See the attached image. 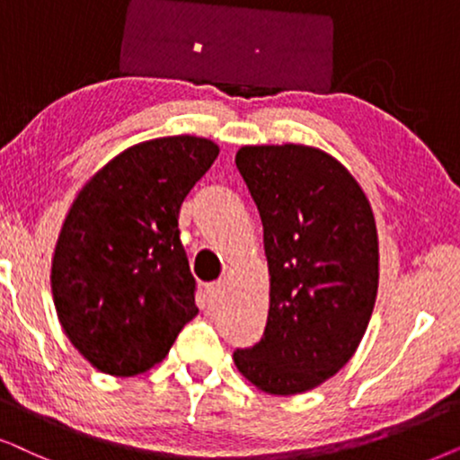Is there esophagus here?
<instances>
[{"label": "esophagus", "mask_w": 460, "mask_h": 460, "mask_svg": "<svg viewBox=\"0 0 460 460\" xmlns=\"http://www.w3.org/2000/svg\"><path fill=\"white\" fill-rule=\"evenodd\" d=\"M206 294L210 298V303H217L225 296V281H212L206 286Z\"/></svg>", "instance_id": "34e87169"}]
</instances>
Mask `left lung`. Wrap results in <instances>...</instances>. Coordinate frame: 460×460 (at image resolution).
<instances>
[{
    "instance_id": "obj_1",
    "label": "left lung",
    "mask_w": 460,
    "mask_h": 460,
    "mask_svg": "<svg viewBox=\"0 0 460 460\" xmlns=\"http://www.w3.org/2000/svg\"><path fill=\"white\" fill-rule=\"evenodd\" d=\"M262 220L269 314L237 349L242 376L294 395L334 376L364 339L378 290V234L364 189L309 145H243L235 155Z\"/></svg>"
}]
</instances>
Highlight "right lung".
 Here are the masks:
<instances>
[{
    "label": "right lung",
    "mask_w": 460,
    "mask_h": 460,
    "mask_svg": "<svg viewBox=\"0 0 460 460\" xmlns=\"http://www.w3.org/2000/svg\"><path fill=\"white\" fill-rule=\"evenodd\" d=\"M218 145L176 134L132 145L79 189L52 256L60 326L96 370L137 376L199 314L179 210Z\"/></svg>",
    "instance_id": "right-lung-1"
}]
</instances>
